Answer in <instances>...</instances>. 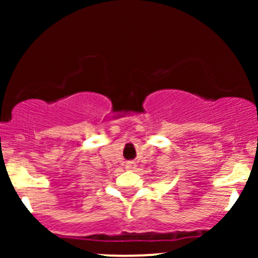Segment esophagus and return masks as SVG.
<instances>
[{
  "label": "esophagus",
  "instance_id": "1",
  "mask_svg": "<svg viewBox=\"0 0 258 258\" xmlns=\"http://www.w3.org/2000/svg\"><path fill=\"white\" fill-rule=\"evenodd\" d=\"M137 167V165H136L135 161H127L126 162V168L127 170H135V168Z\"/></svg>",
  "mask_w": 258,
  "mask_h": 258
}]
</instances>
